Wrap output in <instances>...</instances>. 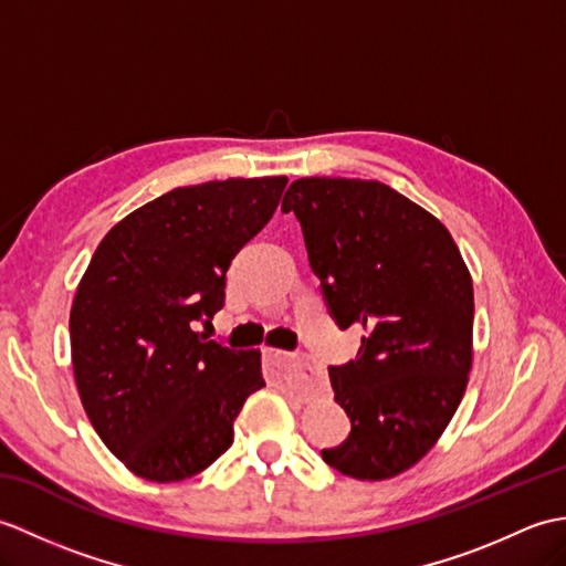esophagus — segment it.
I'll use <instances>...</instances> for the list:
<instances>
[{
	"mask_svg": "<svg viewBox=\"0 0 566 566\" xmlns=\"http://www.w3.org/2000/svg\"><path fill=\"white\" fill-rule=\"evenodd\" d=\"M264 359H268V365H270L272 375L276 379L314 384L321 377L318 367L314 363H308V359L298 357V355H290L284 350H272V347H268V350H264Z\"/></svg>",
	"mask_w": 566,
	"mask_h": 566,
	"instance_id": "obj_1",
	"label": "esophagus"
}]
</instances>
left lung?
<instances>
[{"label":"left lung","mask_w":566,"mask_h":566,"mask_svg":"<svg viewBox=\"0 0 566 566\" xmlns=\"http://www.w3.org/2000/svg\"><path fill=\"white\" fill-rule=\"evenodd\" d=\"M282 211L302 223L308 264L357 357L328 367L350 436L323 460L353 479H391L438 442L472 369V276L448 228L381 182L304 177Z\"/></svg>","instance_id":"1"}]
</instances>
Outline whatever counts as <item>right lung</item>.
<instances>
[{"label": "right lung", "mask_w": 566, "mask_h": 566, "mask_svg": "<svg viewBox=\"0 0 566 566\" xmlns=\"http://www.w3.org/2000/svg\"><path fill=\"white\" fill-rule=\"evenodd\" d=\"M286 177L167 191L104 235L70 311L72 369L106 448L148 482H179L231 448L264 387L260 350L199 333L226 302V272L280 203Z\"/></svg>", "instance_id": "1"}]
</instances>
